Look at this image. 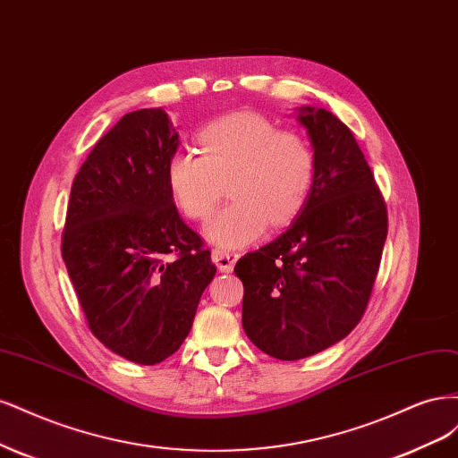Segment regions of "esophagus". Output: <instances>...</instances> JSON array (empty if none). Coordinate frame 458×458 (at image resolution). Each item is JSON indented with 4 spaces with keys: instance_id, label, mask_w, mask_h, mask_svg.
I'll use <instances>...</instances> for the list:
<instances>
[{
    "instance_id": "1",
    "label": "esophagus",
    "mask_w": 458,
    "mask_h": 458,
    "mask_svg": "<svg viewBox=\"0 0 458 458\" xmlns=\"http://www.w3.org/2000/svg\"><path fill=\"white\" fill-rule=\"evenodd\" d=\"M213 262L216 264V268L220 272H232L235 260L240 259V255L235 250H225V249H215L211 253Z\"/></svg>"
}]
</instances>
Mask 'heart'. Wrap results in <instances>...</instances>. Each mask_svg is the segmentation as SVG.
Masks as SVG:
<instances>
[{"label":"heart","instance_id":"1","mask_svg":"<svg viewBox=\"0 0 458 458\" xmlns=\"http://www.w3.org/2000/svg\"><path fill=\"white\" fill-rule=\"evenodd\" d=\"M198 144L201 156L174 152L167 159L165 181L191 220L208 218L228 188L233 199L208 226L215 243L247 245L268 225L285 226L304 209L316 179V154L301 132L279 129L255 112H235L205 125Z\"/></svg>","mask_w":458,"mask_h":458}]
</instances>
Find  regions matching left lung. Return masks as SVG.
<instances>
[{
  "label": "left lung",
  "mask_w": 458,
  "mask_h": 458,
  "mask_svg": "<svg viewBox=\"0 0 458 458\" xmlns=\"http://www.w3.org/2000/svg\"><path fill=\"white\" fill-rule=\"evenodd\" d=\"M316 154L302 213L272 243L243 255L245 335L264 353L297 361L358 326L388 233L386 203L352 131L326 108H301Z\"/></svg>",
  "instance_id": "8db88e82"
}]
</instances>
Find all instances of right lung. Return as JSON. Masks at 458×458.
<instances>
[{
	"label": "right lung",
	"mask_w": 458,
	"mask_h": 458,
	"mask_svg": "<svg viewBox=\"0 0 458 458\" xmlns=\"http://www.w3.org/2000/svg\"><path fill=\"white\" fill-rule=\"evenodd\" d=\"M179 135L161 108L125 114L72 182L63 259L98 341L156 365L181 348L216 274L165 181Z\"/></svg>",
	"instance_id": "obj_1"
}]
</instances>
